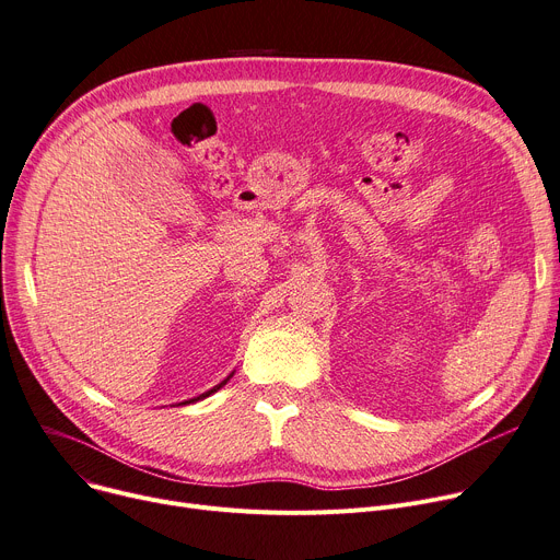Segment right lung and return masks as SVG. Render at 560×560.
<instances>
[{
  "instance_id": "1",
  "label": "right lung",
  "mask_w": 560,
  "mask_h": 560,
  "mask_svg": "<svg viewBox=\"0 0 560 560\" xmlns=\"http://www.w3.org/2000/svg\"><path fill=\"white\" fill-rule=\"evenodd\" d=\"M228 381H230V378H225V381H222V383H220V385H215V387H213V389H209V392H205V394H202V396H198V398H191V400H186V402H196V400H202V398H207V396H211V394H213V392H218V389H220V387H222V385H228Z\"/></svg>"
}]
</instances>
